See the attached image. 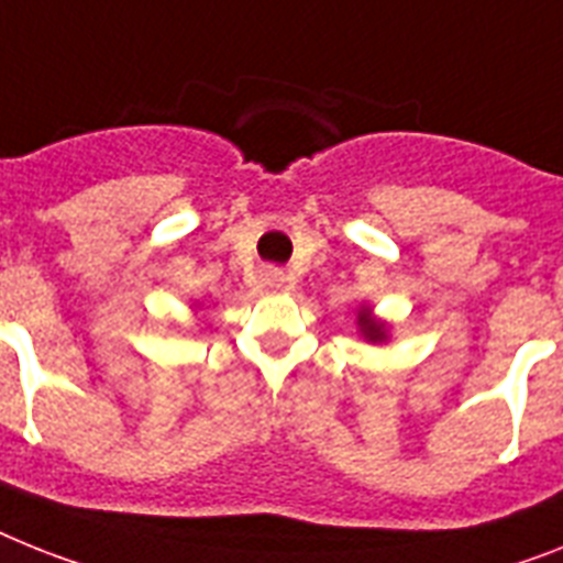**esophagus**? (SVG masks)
I'll use <instances>...</instances> for the list:
<instances>
[{"mask_svg": "<svg viewBox=\"0 0 563 563\" xmlns=\"http://www.w3.org/2000/svg\"><path fill=\"white\" fill-rule=\"evenodd\" d=\"M282 282H285L282 273H267V285H282Z\"/></svg>", "mask_w": 563, "mask_h": 563, "instance_id": "esophagus-1", "label": "esophagus"}]
</instances>
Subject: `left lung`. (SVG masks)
I'll return each instance as SVG.
<instances>
[{
	"mask_svg": "<svg viewBox=\"0 0 563 563\" xmlns=\"http://www.w3.org/2000/svg\"><path fill=\"white\" fill-rule=\"evenodd\" d=\"M360 333L368 339V342H385V339H388V324L379 322V319H374L368 308H362L360 310Z\"/></svg>",
	"mask_w": 563,
	"mask_h": 563,
	"instance_id": "obj_1",
	"label": "left lung"
}]
</instances>
